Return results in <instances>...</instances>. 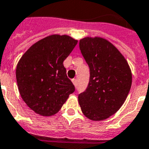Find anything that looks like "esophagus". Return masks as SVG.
I'll return each mask as SVG.
<instances>
[{
  "label": "esophagus",
  "mask_w": 149,
  "mask_h": 149,
  "mask_svg": "<svg viewBox=\"0 0 149 149\" xmlns=\"http://www.w3.org/2000/svg\"><path fill=\"white\" fill-rule=\"evenodd\" d=\"M72 84H73V85H74V86H76V85H77V79H72Z\"/></svg>",
  "instance_id": "1"
}]
</instances>
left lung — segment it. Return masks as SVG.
<instances>
[{"instance_id": "8db88e82", "label": "left lung", "mask_w": 149, "mask_h": 149, "mask_svg": "<svg viewBox=\"0 0 149 149\" xmlns=\"http://www.w3.org/2000/svg\"><path fill=\"white\" fill-rule=\"evenodd\" d=\"M91 72L87 88L78 97L81 111L92 120H105L120 108L132 86L130 66L120 51L100 37L79 40Z\"/></svg>"}]
</instances>
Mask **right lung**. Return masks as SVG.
Here are the masks:
<instances>
[{"mask_svg": "<svg viewBox=\"0 0 149 149\" xmlns=\"http://www.w3.org/2000/svg\"><path fill=\"white\" fill-rule=\"evenodd\" d=\"M77 42L67 35H51L33 44L18 61V91L25 104L36 113L45 117L56 114L75 91L63 61Z\"/></svg>", "mask_w": 149, "mask_h": 149, "instance_id": "add662e5", "label": "right lung"}]
</instances>
